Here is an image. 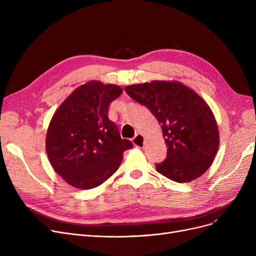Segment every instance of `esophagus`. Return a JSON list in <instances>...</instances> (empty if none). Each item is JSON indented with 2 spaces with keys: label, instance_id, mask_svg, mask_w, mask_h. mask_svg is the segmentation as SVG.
I'll return each mask as SVG.
<instances>
[{
  "label": "esophagus",
  "instance_id": "obj_1",
  "mask_svg": "<svg viewBox=\"0 0 256 256\" xmlns=\"http://www.w3.org/2000/svg\"><path fill=\"white\" fill-rule=\"evenodd\" d=\"M144 142H145L144 137L141 135V134H136L135 137L132 138V144L136 147H140V148H142L144 146Z\"/></svg>",
  "mask_w": 256,
  "mask_h": 256
}]
</instances>
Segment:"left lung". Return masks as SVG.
<instances>
[{"instance_id":"1","label":"left lung","mask_w":256,"mask_h":256,"mask_svg":"<svg viewBox=\"0 0 256 256\" xmlns=\"http://www.w3.org/2000/svg\"><path fill=\"white\" fill-rule=\"evenodd\" d=\"M145 106L163 130L167 156L156 169L176 182H189L210 167L219 146L216 119L208 104L180 82L152 80L124 88Z\"/></svg>"}]
</instances>
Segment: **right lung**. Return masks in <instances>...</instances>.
<instances>
[{
  "label": "right lung",
  "instance_id": "add662e5",
  "mask_svg": "<svg viewBox=\"0 0 256 256\" xmlns=\"http://www.w3.org/2000/svg\"><path fill=\"white\" fill-rule=\"evenodd\" d=\"M122 93L117 85L92 80L78 87L54 114L46 150L59 176L78 189L98 186L118 169L130 150L108 117L111 102Z\"/></svg>",
  "mask_w": 256,
  "mask_h": 256
}]
</instances>
